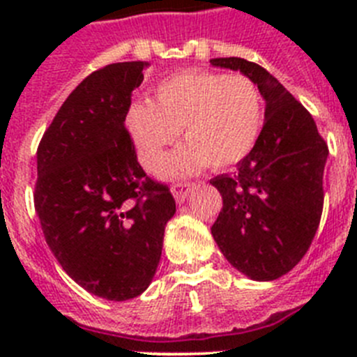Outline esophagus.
<instances>
[{
  "label": "esophagus",
  "mask_w": 357,
  "mask_h": 357,
  "mask_svg": "<svg viewBox=\"0 0 357 357\" xmlns=\"http://www.w3.org/2000/svg\"><path fill=\"white\" fill-rule=\"evenodd\" d=\"M195 184L193 182H178V184H173L172 185V193L175 197L176 204H182V202L188 198V195L193 191Z\"/></svg>",
  "instance_id": "34e87169"
}]
</instances>
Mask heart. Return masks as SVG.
<instances>
[{
    "label": "heart",
    "mask_w": 357,
    "mask_h": 357,
    "mask_svg": "<svg viewBox=\"0 0 357 357\" xmlns=\"http://www.w3.org/2000/svg\"><path fill=\"white\" fill-rule=\"evenodd\" d=\"M263 125V94L241 73H178L157 85L153 102H134L127 110L128 132L148 172L159 168L166 146L182 134L185 144L162 164L166 176L238 164L254 150Z\"/></svg>",
    "instance_id": "heart-1"
}]
</instances>
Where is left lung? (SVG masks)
I'll return each instance as SVG.
<instances>
[{"label":"left lung","instance_id":"8db88e82","mask_svg":"<svg viewBox=\"0 0 357 357\" xmlns=\"http://www.w3.org/2000/svg\"><path fill=\"white\" fill-rule=\"evenodd\" d=\"M211 64L250 77L266 102L254 150L239 160L234 175L211 181L223 198L211 232L239 272L275 280L301 263L317 234L329 148L313 116L266 69L238 56Z\"/></svg>","mask_w":357,"mask_h":357}]
</instances>
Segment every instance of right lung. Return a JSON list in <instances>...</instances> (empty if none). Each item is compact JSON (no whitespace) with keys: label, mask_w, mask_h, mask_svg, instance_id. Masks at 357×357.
Returning a JSON list of instances; mask_svg holds the SVG:
<instances>
[{"label":"right lung","mask_w":357,"mask_h":357,"mask_svg":"<svg viewBox=\"0 0 357 357\" xmlns=\"http://www.w3.org/2000/svg\"><path fill=\"white\" fill-rule=\"evenodd\" d=\"M146 66L118 62L91 73L37 148L33 204L48 247L77 284L116 302L150 286L175 214L169 188L144 173L125 128Z\"/></svg>","instance_id":"obj_1"}]
</instances>
